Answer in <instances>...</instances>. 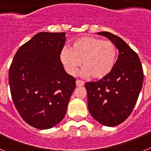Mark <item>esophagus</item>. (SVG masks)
I'll return each mask as SVG.
<instances>
[{
	"instance_id": "esophagus-1",
	"label": "esophagus",
	"mask_w": 151,
	"mask_h": 151,
	"mask_svg": "<svg viewBox=\"0 0 151 151\" xmlns=\"http://www.w3.org/2000/svg\"><path fill=\"white\" fill-rule=\"evenodd\" d=\"M76 86H78V87H80V86H82V85H84V82L83 81H82V80H76Z\"/></svg>"
}]
</instances>
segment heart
<instances>
[{"label": "heart", "mask_w": 151, "mask_h": 151, "mask_svg": "<svg viewBox=\"0 0 151 151\" xmlns=\"http://www.w3.org/2000/svg\"><path fill=\"white\" fill-rule=\"evenodd\" d=\"M118 49L113 42L92 36L75 39L69 49L60 53V60L69 74L75 75L82 62L84 73L96 80L110 75L116 66Z\"/></svg>", "instance_id": "1"}]
</instances>
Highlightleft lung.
I'll return each instance as SVG.
<instances>
[{"label": "left lung", "instance_id": "obj_1", "mask_svg": "<svg viewBox=\"0 0 151 151\" xmlns=\"http://www.w3.org/2000/svg\"><path fill=\"white\" fill-rule=\"evenodd\" d=\"M108 38L119 50L116 63L110 75L85 85L91 115L106 126H116L129 116L142 88L144 73L139 57L125 41L108 32H97Z\"/></svg>", "mask_w": 151, "mask_h": 151}]
</instances>
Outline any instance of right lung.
Masks as SVG:
<instances>
[{"mask_svg": "<svg viewBox=\"0 0 151 151\" xmlns=\"http://www.w3.org/2000/svg\"><path fill=\"white\" fill-rule=\"evenodd\" d=\"M65 32H39L19 48L9 69L13 104L26 123L38 129L55 126L65 116L76 78L60 60Z\"/></svg>", "mask_w": 151, "mask_h": 151, "instance_id": "obj_1", "label": "right lung"}]
</instances>
